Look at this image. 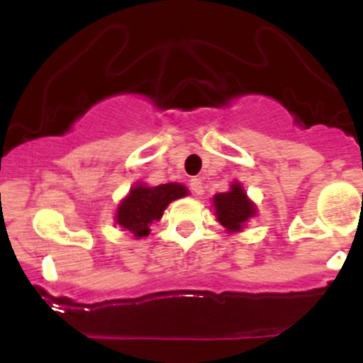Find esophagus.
Returning a JSON list of instances; mask_svg holds the SVG:
<instances>
[{
	"label": "esophagus",
	"mask_w": 363,
	"mask_h": 363,
	"mask_svg": "<svg viewBox=\"0 0 363 363\" xmlns=\"http://www.w3.org/2000/svg\"><path fill=\"white\" fill-rule=\"evenodd\" d=\"M189 189L195 196H202L203 195V182L202 179H191L189 181Z\"/></svg>",
	"instance_id": "34e87169"
}]
</instances>
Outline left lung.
Returning a JSON list of instances; mask_svg holds the SVG:
<instances>
[{
  "mask_svg": "<svg viewBox=\"0 0 363 363\" xmlns=\"http://www.w3.org/2000/svg\"><path fill=\"white\" fill-rule=\"evenodd\" d=\"M214 211L218 221L228 232H240L247 219L255 216L256 208L247 200L240 184H232V189L228 193H219L214 196Z\"/></svg>",
  "mask_w": 363,
  "mask_h": 363,
  "instance_id": "left-lung-1",
  "label": "left lung"
}]
</instances>
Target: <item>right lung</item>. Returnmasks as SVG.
I'll list each match as a JSON object with an SVG mask.
<instances>
[{"instance_id":"right-lung-1","label":"right lung","mask_w":363,"mask_h":363,"mask_svg":"<svg viewBox=\"0 0 363 363\" xmlns=\"http://www.w3.org/2000/svg\"><path fill=\"white\" fill-rule=\"evenodd\" d=\"M188 195L182 184H160L155 188L135 186L117 208L116 221L137 239L149 235V226L163 216L172 200Z\"/></svg>"}]
</instances>
